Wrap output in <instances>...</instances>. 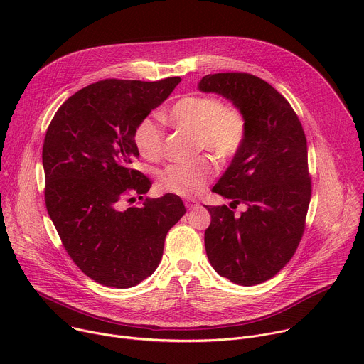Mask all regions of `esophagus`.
I'll use <instances>...</instances> for the list:
<instances>
[{
	"instance_id": "1",
	"label": "esophagus",
	"mask_w": 364,
	"mask_h": 364,
	"mask_svg": "<svg viewBox=\"0 0 364 364\" xmlns=\"http://www.w3.org/2000/svg\"><path fill=\"white\" fill-rule=\"evenodd\" d=\"M184 204H186V207H187L188 210H193V209H196V207L198 205V203L194 198H190V197L184 200Z\"/></svg>"
}]
</instances>
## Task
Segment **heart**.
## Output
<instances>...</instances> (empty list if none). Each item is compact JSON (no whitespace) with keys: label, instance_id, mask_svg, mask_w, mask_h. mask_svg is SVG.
<instances>
[{"label":"heart","instance_id":"b5f03b06","mask_svg":"<svg viewBox=\"0 0 364 364\" xmlns=\"http://www.w3.org/2000/svg\"><path fill=\"white\" fill-rule=\"evenodd\" d=\"M168 121L194 132L197 149H209L219 160L228 161L240 151L246 139V119L242 111L210 95H193L177 100L167 114ZM164 131L151 118L138 122L134 131V144L148 161H159L164 154ZM218 171L209 155L193 161L173 163L159 177L160 187L180 196H196L204 190Z\"/></svg>","mask_w":364,"mask_h":364}]
</instances>
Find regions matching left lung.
<instances>
[{
  "instance_id": "8db88e82",
  "label": "left lung",
  "mask_w": 364,
  "mask_h": 364,
  "mask_svg": "<svg viewBox=\"0 0 364 364\" xmlns=\"http://www.w3.org/2000/svg\"><path fill=\"white\" fill-rule=\"evenodd\" d=\"M198 90L229 99L246 119V139L212 191L246 204L236 216L228 205H205L204 232L215 271L252 287L275 277L295 253L311 198L306 138L289 102L249 73L207 75Z\"/></svg>"
}]
</instances>
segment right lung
Wrapping results in <instances>:
<instances>
[{"label":"right lung","mask_w":364,"mask_h":364,"mask_svg":"<svg viewBox=\"0 0 364 364\" xmlns=\"http://www.w3.org/2000/svg\"><path fill=\"white\" fill-rule=\"evenodd\" d=\"M180 82L92 83L72 95L47 128L48 216L73 262L100 285L131 288L148 278L160 265L168 230L186 213L181 198L170 193L138 207L124 205L151 187L132 167L139 157L134 131Z\"/></svg>","instance_id":"obj_1"}]
</instances>
